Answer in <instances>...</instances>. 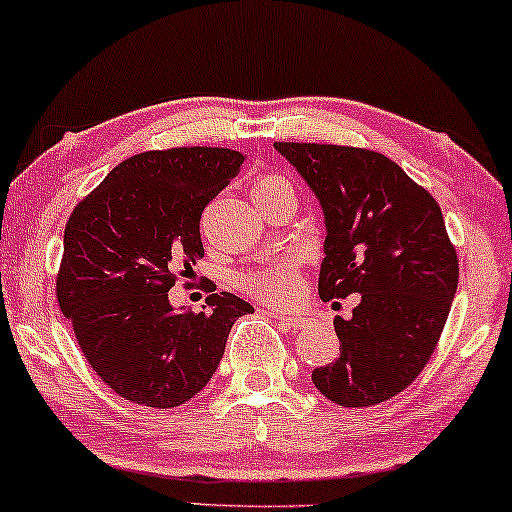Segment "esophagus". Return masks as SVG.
<instances>
[{"label":"esophagus","mask_w":512,"mask_h":512,"mask_svg":"<svg viewBox=\"0 0 512 512\" xmlns=\"http://www.w3.org/2000/svg\"><path fill=\"white\" fill-rule=\"evenodd\" d=\"M275 319L282 321L289 331H298V328L307 326V319L303 317V314H275Z\"/></svg>","instance_id":"esophagus-1"}]
</instances>
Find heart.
<instances>
[{
    "mask_svg": "<svg viewBox=\"0 0 512 512\" xmlns=\"http://www.w3.org/2000/svg\"><path fill=\"white\" fill-rule=\"evenodd\" d=\"M277 191H291L289 179L279 177V174H263V177L254 181V188H251L254 198L256 195H270ZM235 282L244 293L263 300V303L284 305L296 298V293L300 291V270L291 256H277L254 270L240 272Z\"/></svg>",
    "mask_w": 512,
    "mask_h": 512,
    "instance_id": "heart-1",
    "label": "heart"
}]
</instances>
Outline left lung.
Segmentation results:
<instances>
[{
	"label": "left lung",
	"instance_id": "1",
	"mask_svg": "<svg viewBox=\"0 0 512 512\" xmlns=\"http://www.w3.org/2000/svg\"><path fill=\"white\" fill-rule=\"evenodd\" d=\"M321 202L326 219L321 300L361 293L335 317L340 356L312 370L342 408L389 401L429 363L457 293L459 261L433 195L394 160L338 144L275 142Z\"/></svg>",
	"mask_w": 512,
	"mask_h": 512
}]
</instances>
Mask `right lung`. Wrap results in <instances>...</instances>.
<instances>
[{
  "label": "right lung",
  "instance_id": "obj_1",
  "mask_svg": "<svg viewBox=\"0 0 512 512\" xmlns=\"http://www.w3.org/2000/svg\"><path fill=\"white\" fill-rule=\"evenodd\" d=\"M244 153L179 146L137 153L74 207L58 270L60 310L97 377L125 401L177 408L212 380L237 317L233 293L177 312L167 291L205 256L200 216Z\"/></svg>",
  "mask_w": 512,
  "mask_h": 512
}]
</instances>
